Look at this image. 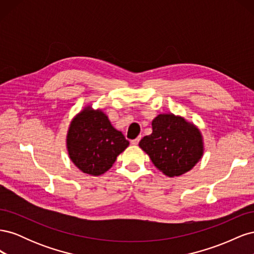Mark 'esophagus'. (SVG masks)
Masks as SVG:
<instances>
[{
  "label": "esophagus",
  "instance_id": "esophagus-1",
  "mask_svg": "<svg viewBox=\"0 0 254 254\" xmlns=\"http://www.w3.org/2000/svg\"><path fill=\"white\" fill-rule=\"evenodd\" d=\"M140 140H141V136H137L136 139H134V140L131 141V144H132V145H137V144H139Z\"/></svg>",
  "mask_w": 254,
  "mask_h": 254
}]
</instances>
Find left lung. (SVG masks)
Segmentation results:
<instances>
[{"label": "left lung", "instance_id": "8db88e82", "mask_svg": "<svg viewBox=\"0 0 254 254\" xmlns=\"http://www.w3.org/2000/svg\"><path fill=\"white\" fill-rule=\"evenodd\" d=\"M152 133L144 136L139 146L160 172L178 177L190 171L203 156V139L193 123L173 113L153 119Z\"/></svg>", "mask_w": 254, "mask_h": 254}]
</instances>
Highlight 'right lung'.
Returning a JSON list of instances; mask_svg holds the SVG:
<instances>
[{
	"instance_id": "1",
	"label": "right lung",
	"mask_w": 254,
	"mask_h": 254,
	"mask_svg": "<svg viewBox=\"0 0 254 254\" xmlns=\"http://www.w3.org/2000/svg\"><path fill=\"white\" fill-rule=\"evenodd\" d=\"M129 142L115 129L102 110L83 108L71 121L66 148L72 162L91 176H101L111 168Z\"/></svg>"
}]
</instances>
